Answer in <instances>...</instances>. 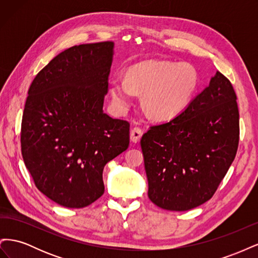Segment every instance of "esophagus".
<instances>
[{"mask_svg": "<svg viewBox=\"0 0 258 258\" xmlns=\"http://www.w3.org/2000/svg\"><path fill=\"white\" fill-rule=\"evenodd\" d=\"M143 132L140 128H134L130 131V141L132 143H139L142 138Z\"/></svg>", "mask_w": 258, "mask_h": 258, "instance_id": "obj_1", "label": "esophagus"}]
</instances>
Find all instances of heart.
Instances as JSON below:
<instances>
[{
  "instance_id": "heart-1",
  "label": "heart",
  "mask_w": 258,
  "mask_h": 258,
  "mask_svg": "<svg viewBox=\"0 0 258 258\" xmlns=\"http://www.w3.org/2000/svg\"><path fill=\"white\" fill-rule=\"evenodd\" d=\"M198 80V73L190 64L144 61L131 67L124 77H113L112 103L117 112H126L135 93H143V105L152 118L172 119L188 104L197 89Z\"/></svg>"
}]
</instances>
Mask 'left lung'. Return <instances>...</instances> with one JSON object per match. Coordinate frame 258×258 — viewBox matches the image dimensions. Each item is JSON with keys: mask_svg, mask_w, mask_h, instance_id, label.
<instances>
[{"mask_svg": "<svg viewBox=\"0 0 258 258\" xmlns=\"http://www.w3.org/2000/svg\"><path fill=\"white\" fill-rule=\"evenodd\" d=\"M237 96L220 73L169 122L141 139L148 198L169 211H187L212 198L236 157Z\"/></svg>", "mask_w": 258, "mask_h": 258, "instance_id": "8db88e82", "label": "left lung"}]
</instances>
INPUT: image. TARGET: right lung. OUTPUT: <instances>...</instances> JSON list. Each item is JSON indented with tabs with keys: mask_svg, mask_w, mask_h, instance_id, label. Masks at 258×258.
<instances>
[{
	"mask_svg": "<svg viewBox=\"0 0 258 258\" xmlns=\"http://www.w3.org/2000/svg\"><path fill=\"white\" fill-rule=\"evenodd\" d=\"M113 54V42L73 46L29 88L23 161L38 190L62 207L85 208L102 196L104 166L129 146V122L103 112Z\"/></svg>",
	"mask_w": 258,
	"mask_h": 258,
	"instance_id": "1",
	"label": "right lung"
}]
</instances>
